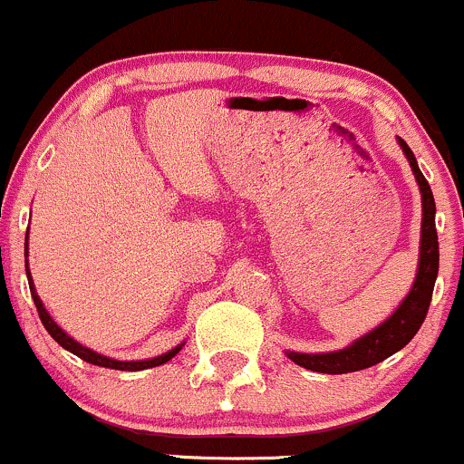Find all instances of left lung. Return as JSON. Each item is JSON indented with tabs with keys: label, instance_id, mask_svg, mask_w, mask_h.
<instances>
[{
	"label": "left lung",
	"instance_id": "left-lung-1",
	"mask_svg": "<svg viewBox=\"0 0 464 464\" xmlns=\"http://www.w3.org/2000/svg\"><path fill=\"white\" fill-rule=\"evenodd\" d=\"M401 150L407 160H410L411 171H414L416 182L420 189L422 200V222H420V256L419 268H416L414 286H411L407 297L401 302V306L392 313V317L385 319L379 328L370 330L361 339L353 341L348 348L337 350V353H322V354H306V353H286L293 363L302 368L313 370L322 374H345L356 372V370L372 368L388 356L405 348L419 328L425 322L427 308L431 304V293H434L436 277H439V233H436V205L434 193H431L430 182L425 180L422 171L419 169L416 156L407 147L403 139H399Z\"/></svg>",
	"mask_w": 464,
	"mask_h": 464
}]
</instances>
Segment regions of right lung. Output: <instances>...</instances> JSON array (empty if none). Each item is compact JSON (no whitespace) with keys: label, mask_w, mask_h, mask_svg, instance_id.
<instances>
[{"label":"right lung","mask_w":464,"mask_h":464,"mask_svg":"<svg viewBox=\"0 0 464 464\" xmlns=\"http://www.w3.org/2000/svg\"><path fill=\"white\" fill-rule=\"evenodd\" d=\"M25 257H28V233H25ZM25 275H28V286H30V295H33V302L34 306H37V313H39V319H42L44 328L48 330V334L53 337L61 348H65L68 353H72L79 356V359L88 361L92 365H101V368H110V370H127V372H136V370H147V368H156V365H162L167 363L169 359H174V356L180 353L182 345H176L174 350H169V353L160 354V356H154V359H145V361H116V359H110V356H103L99 353H94V350L85 348V345H81L79 341H74L70 337L65 330H61L57 324H54V319L50 317V313L45 310L44 302L39 299L37 290H34V284H33V277H30V268H28V259H25Z\"/></svg>","instance_id":"add662e5"}]
</instances>
